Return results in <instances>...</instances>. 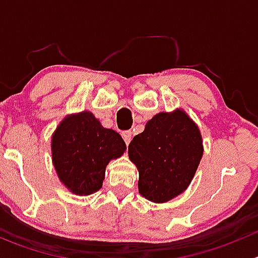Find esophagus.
<instances>
[{"label": "esophagus", "mask_w": 258, "mask_h": 258, "mask_svg": "<svg viewBox=\"0 0 258 258\" xmlns=\"http://www.w3.org/2000/svg\"><path fill=\"white\" fill-rule=\"evenodd\" d=\"M132 137H133V132H131V131H126L122 133V138H124V141H125V145L127 146L129 143H131Z\"/></svg>", "instance_id": "obj_1"}]
</instances>
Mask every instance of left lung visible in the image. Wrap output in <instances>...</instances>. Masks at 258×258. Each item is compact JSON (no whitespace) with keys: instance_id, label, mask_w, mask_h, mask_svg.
Here are the masks:
<instances>
[{"instance_id":"8db88e82","label":"left lung","mask_w":258,"mask_h":258,"mask_svg":"<svg viewBox=\"0 0 258 258\" xmlns=\"http://www.w3.org/2000/svg\"><path fill=\"white\" fill-rule=\"evenodd\" d=\"M127 155L140 172L141 195L169 202L188 187L202 160L199 127L182 109L157 113L134 137Z\"/></svg>"}]
</instances>
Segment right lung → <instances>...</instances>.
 <instances>
[{"mask_svg": "<svg viewBox=\"0 0 258 258\" xmlns=\"http://www.w3.org/2000/svg\"><path fill=\"white\" fill-rule=\"evenodd\" d=\"M126 150L121 136L89 111L61 120L51 137L52 164L71 192L90 195L102 187L106 166Z\"/></svg>", "mask_w": 258, "mask_h": 258, "instance_id": "add662e5", "label": "right lung"}]
</instances>
